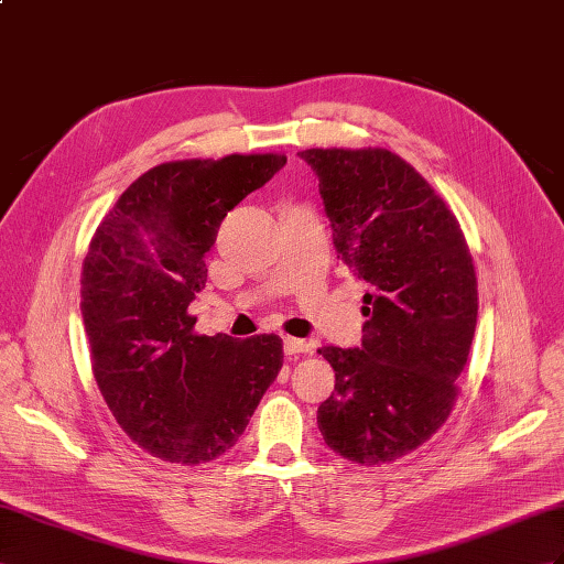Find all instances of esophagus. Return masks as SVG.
<instances>
[{"label":"esophagus","mask_w":564,"mask_h":564,"mask_svg":"<svg viewBox=\"0 0 564 564\" xmlns=\"http://www.w3.org/2000/svg\"><path fill=\"white\" fill-rule=\"evenodd\" d=\"M283 350H285V355H288V357H293V355L310 352V350H312V345H310L307 340H302V338H291V336H285V338H283Z\"/></svg>","instance_id":"obj_1"}]
</instances>
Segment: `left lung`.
Segmentation results:
<instances>
[{
    "instance_id": "left-lung-1",
    "label": "left lung",
    "mask_w": 564,
    "mask_h": 564,
    "mask_svg": "<svg viewBox=\"0 0 564 564\" xmlns=\"http://www.w3.org/2000/svg\"><path fill=\"white\" fill-rule=\"evenodd\" d=\"M319 178L334 245L367 283L362 348H322L336 391L316 422L330 451L388 465L451 416L479 293L455 214L405 159L383 148L297 152Z\"/></svg>"
}]
</instances>
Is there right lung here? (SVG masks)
Masks as SVG:
<instances>
[{"label": "right lung", "mask_w": 564, "mask_h": 564, "mask_svg": "<svg viewBox=\"0 0 564 564\" xmlns=\"http://www.w3.org/2000/svg\"><path fill=\"white\" fill-rule=\"evenodd\" d=\"M283 164L273 152L159 164L90 240L80 312L95 381L126 436L159 459L193 467L224 455L283 367L279 336H199L187 314L226 212Z\"/></svg>", "instance_id": "add662e5"}]
</instances>
